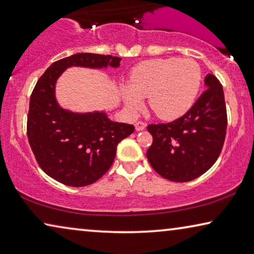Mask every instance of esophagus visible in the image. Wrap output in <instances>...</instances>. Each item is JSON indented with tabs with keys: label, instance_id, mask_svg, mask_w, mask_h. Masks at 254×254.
Returning <instances> with one entry per match:
<instances>
[{
	"label": "esophagus",
	"instance_id": "obj_1",
	"mask_svg": "<svg viewBox=\"0 0 254 254\" xmlns=\"http://www.w3.org/2000/svg\"><path fill=\"white\" fill-rule=\"evenodd\" d=\"M134 127H135V130H137V131H142V130H145V128H146L147 124L145 122H140V121H139V122H135Z\"/></svg>",
	"mask_w": 254,
	"mask_h": 254
}]
</instances>
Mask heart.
<instances>
[{
  "mask_svg": "<svg viewBox=\"0 0 254 254\" xmlns=\"http://www.w3.org/2000/svg\"><path fill=\"white\" fill-rule=\"evenodd\" d=\"M202 69L192 59L158 58L132 70L128 85L121 89L127 108L137 113L143 98L162 120H176L190 109L199 91Z\"/></svg>",
  "mask_w": 254,
  "mask_h": 254,
  "instance_id": "obj_1",
  "label": "heart"
}]
</instances>
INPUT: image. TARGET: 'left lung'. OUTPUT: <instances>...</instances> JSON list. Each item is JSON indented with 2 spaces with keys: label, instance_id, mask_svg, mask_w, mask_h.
I'll return each instance as SVG.
<instances>
[{
  "label": "left lung",
  "instance_id": "obj_1",
  "mask_svg": "<svg viewBox=\"0 0 254 254\" xmlns=\"http://www.w3.org/2000/svg\"><path fill=\"white\" fill-rule=\"evenodd\" d=\"M206 90L186 114L170 123L149 124L153 143L147 158L155 171L175 183L205 173L218 160L225 142L227 112L222 85L213 74L204 78Z\"/></svg>",
  "mask_w": 254,
  "mask_h": 254
}]
</instances>
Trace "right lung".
<instances>
[{
	"mask_svg": "<svg viewBox=\"0 0 254 254\" xmlns=\"http://www.w3.org/2000/svg\"><path fill=\"white\" fill-rule=\"evenodd\" d=\"M120 57L76 54L44 71L29 100L27 137L37 163L49 177L71 187L96 183L111 168L116 147L131 133V124L114 122L105 112L75 113L56 98V83L69 67L117 68Z\"/></svg>",
	"mask_w": 254,
	"mask_h": 254,
	"instance_id": "obj_1",
	"label": "right lung"
}]
</instances>
